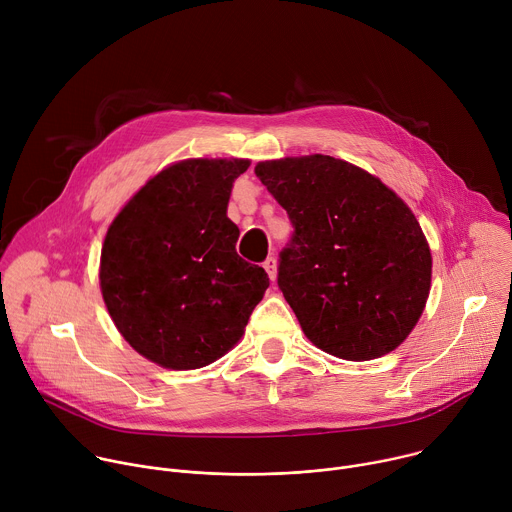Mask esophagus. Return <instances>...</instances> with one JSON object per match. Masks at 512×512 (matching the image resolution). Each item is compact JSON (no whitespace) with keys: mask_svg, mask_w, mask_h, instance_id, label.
I'll return each instance as SVG.
<instances>
[{"mask_svg":"<svg viewBox=\"0 0 512 512\" xmlns=\"http://www.w3.org/2000/svg\"><path fill=\"white\" fill-rule=\"evenodd\" d=\"M263 267H265L269 279L275 281V277H277V259H275V257H267V261L263 263Z\"/></svg>","mask_w":512,"mask_h":512,"instance_id":"34e87169","label":"esophagus"}]
</instances>
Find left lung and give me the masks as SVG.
<instances>
[{"label": "left lung", "mask_w": 512, "mask_h": 512, "mask_svg": "<svg viewBox=\"0 0 512 512\" xmlns=\"http://www.w3.org/2000/svg\"><path fill=\"white\" fill-rule=\"evenodd\" d=\"M255 174L296 229L277 283L306 338L356 362L393 352L431 287L413 210L377 176L332 156L265 160Z\"/></svg>", "instance_id": "8db88e82"}]
</instances>
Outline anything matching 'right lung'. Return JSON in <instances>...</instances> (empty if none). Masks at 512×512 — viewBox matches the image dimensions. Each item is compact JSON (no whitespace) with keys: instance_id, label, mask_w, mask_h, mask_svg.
I'll return each instance as SVG.
<instances>
[{"instance_id":"right-lung-1","label":"right lung","mask_w":512,"mask_h":512,"mask_svg":"<svg viewBox=\"0 0 512 512\" xmlns=\"http://www.w3.org/2000/svg\"><path fill=\"white\" fill-rule=\"evenodd\" d=\"M245 158L180 160L145 182L107 229L99 283L127 344L164 369L194 371L243 338L269 277L237 255L227 216Z\"/></svg>"}]
</instances>
